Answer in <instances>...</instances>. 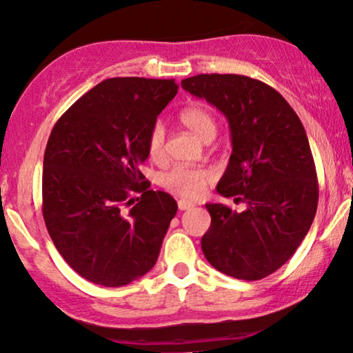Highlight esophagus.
Masks as SVG:
<instances>
[{
  "label": "esophagus",
  "mask_w": 353,
  "mask_h": 353,
  "mask_svg": "<svg viewBox=\"0 0 353 353\" xmlns=\"http://www.w3.org/2000/svg\"><path fill=\"white\" fill-rule=\"evenodd\" d=\"M193 206H194V204L190 203V201H186V199H180V201H178V210H180V211L191 210V208H193Z\"/></svg>",
  "instance_id": "obj_1"
}]
</instances>
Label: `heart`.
Here are the masks:
<instances>
[{"label": "heart", "mask_w": 353, "mask_h": 353, "mask_svg": "<svg viewBox=\"0 0 353 353\" xmlns=\"http://www.w3.org/2000/svg\"><path fill=\"white\" fill-rule=\"evenodd\" d=\"M180 121L186 128L193 130L203 141L210 142L216 137L217 123L216 117L211 114L203 104H191L180 112ZM165 141L167 130L162 123L152 125L149 139H147V150L150 159L162 160L165 157ZM212 178V172L204 167H190V165H175L159 176V183L170 193L183 198H198L206 188L208 181Z\"/></svg>", "instance_id": "heart-1"}]
</instances>
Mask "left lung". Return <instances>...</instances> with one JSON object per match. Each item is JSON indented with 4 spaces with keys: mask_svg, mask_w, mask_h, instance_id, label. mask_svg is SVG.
<instances>
[{
    "mask_svg": "<svg viewBox=\"0 0 353 353\" xmlns=\"http://www.w3.org/2000/svg\"><path fill=\"white\" fill-rule=\"evenodd\" d=\"M181 86L228 117L232 154L216 190L247 204L242 212L206 204L203 254L225 275L262 280L288 262L314 221L319 186L306 130L276 90L250 77L203 73Z\"/></svg>",
    "mask_w": 353,
    "mask_h": 353,
    "instance_id": "obj_1",
    "label": "left lung"
}]
</instances>
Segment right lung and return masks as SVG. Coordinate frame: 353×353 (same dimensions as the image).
I'll return each mask as SVG.
<instances>
[{
  "mask_svg": "<svg viewBox=\"0 0 353 353\" xmlns=\"http://www.w3.org/2000/svg\"><path fill=\"white\" fill-rule=\"evenodd\" d=\"M175 80L110 78L63 112L52 129L42 172V214L63 260L101 286L129 285L159 259L176 201L149 190L139 165ZM142 192L137 203L130 191ZM133 204L128 215L123 208Z\"/></svg>",
  "mask_w": 353,
  "mask_h": 353,
  "instance_id": "obj_1",
  "label": "right lung"
}]
</instances>
